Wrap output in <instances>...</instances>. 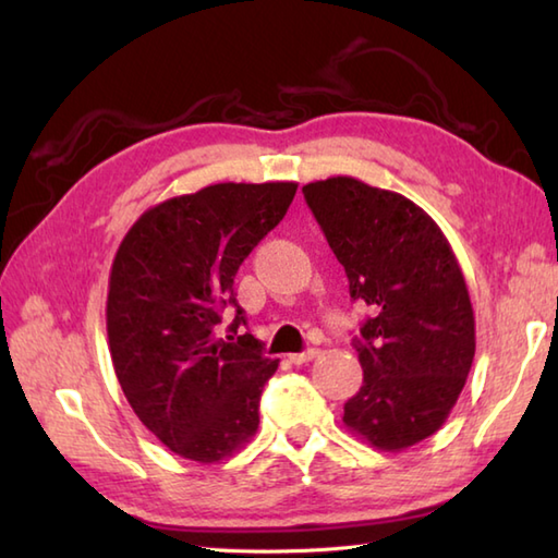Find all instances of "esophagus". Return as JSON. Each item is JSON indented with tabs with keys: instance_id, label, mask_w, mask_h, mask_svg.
<instances>
[{
	"instance_id": "34e87169",
	"label": "esophagus",
	"mask_w": 558,
	"mask_h": 558,
	"mask_svg": "<svg viewBox=\"0 0 558 558\" xmlns=\"http://www.w3.org/2000/svg\"><path fill=\"white\" fill-rule=\"evenodd\" d=\"M318 357V350L312 348V350H304V352H298V354H290V362L292 364H306Z\"/></svg>"
}]
</instances>
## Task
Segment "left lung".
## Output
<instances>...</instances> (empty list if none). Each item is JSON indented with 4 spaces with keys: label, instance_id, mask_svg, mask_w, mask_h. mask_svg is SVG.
Instances as JSON below:
<instances>
[{
    "label": "left lung",
    "instance_id": "left-lung-1",
    "mask_svg": "<svg viewBox=\"0 0 558 558\" xmlns=\"http://www.w3.org/2000/svg\"><path fill=\"white\" fill-rule=\"evenodd\" d=\"M302 192L345 268L350 298L374 312L352 340L364 381L342 422L381 450L420 444L441 429L475 357V314L453 248L396 192L354 177Z\"/></svg>",
    "mask_w": 558,
    "mask_h": 558
}]
</instances>
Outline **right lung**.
Returning a JSON list of instances; mask_svg holds the SVG:
<instances>
[{
	"mask_svg": "<svg viewBox=\"0 0 558 558\" xmlns=\"http://www.w3.org/2000/svg\"><path fill=\"white\" fill-rule=\"evenodd\" d=\"M298 184H213L153 206L117 248L108 292L114 374L136 417L172 453L218 462L258 429V400L278 360L246 326L234 276L286 218Z\"/></svg>",
	"mask_w": 558,
	"mask_h": 558,
	"instance_id": "right-lung-1",
	"label": "right lung"
}]
</instances>
